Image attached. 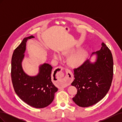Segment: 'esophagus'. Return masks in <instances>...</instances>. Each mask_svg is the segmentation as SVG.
Returning <instances> with one entry per match:
<instances>
[{
  "label": "esophagus",
  "instance_id": "esophagus-1",
  "mask_svg": "<svg viewBox=\"0 0 122 122\" xmlns=\"http://www.w3.org/2000/svg\"><path fill=\"white\" fill-rule=\"evenodd\" d=\"M58 69H59V70H60V71H62V70H63V68L61 67H58ZM67 73H69V74L70 75H71V76H70V77H67V79H66V81H67V83H70L72 82L73 81V78H72V74H71V72H70V71L69 70L67 69Z\"/></svg>",
  "mask_w": 122,
  "mask_h": 122
}]
</instances>
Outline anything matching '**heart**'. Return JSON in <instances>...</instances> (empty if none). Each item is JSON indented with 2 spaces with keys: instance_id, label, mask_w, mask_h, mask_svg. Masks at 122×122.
I'll return each mask as SVG.
<instances>
[{
  "instance_id": "heart-1",
  "label": "heart",
  "mask_w": 122,
  "mask_h": 122,
  "mask_svg": "<svg viewBox=\"0 0 122 122\" xmlns=\"http://www.w3.org/2000/svg\"><path fill=\"white\" fill-rule=\"evenodd\" d=\"M76 50L75 48H71L66 49L62 52V55L64 56H69L72 54L70 56L68 61L69 64L74 67H78L83 64L87 60L88 55L87 51L84 49H81L74 54ZM52 56L55 60H61L62 57L61 54L56 51H53Z\"/></svg>"
}]
</instances>
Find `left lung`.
Segmentation results:
<instances>
[{"label": "left lung", "mask_w": 122, "mask_h": 122, "mask_svg": "<svg viewBox=\"0 0 122 122\" xmlns=\"http://www.w3.org/2000/svg\"><path fill=\"white\" fill-rule=\"evenodd\" d=\"M102 47L92 55L96 60H88L74 70L75 79L71 85L77 89L72 99L80 107H86L96 104L104 98L111 86L113 77V58L111 51L104 43Z\"/></svg>", "instance_id": "1"}]
</instances>
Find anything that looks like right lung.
Instances as JSON below:
<instances>
[{
	"mask_svg": "<svg viewBox=\"0 0 122 122\" xmlns=\"http://www.w3.org/2000/svg\"><path fill=\"white\" fill-rule=\"evenodd\" d=\"M34 38L33 36L25 38L14 50L12 58L11 77L15 92L22 100L35 108H42L52 103L58 88L51 81L52 67L49 64L41 65L39 72L36 76H29L23 71L22 62L24 57L27 41Z\"/></svg>",
	"mask_w": 122,
	"mask_h": 122,
	"instance_id": "1",
	"label": "right lung"
}]
</instances>
